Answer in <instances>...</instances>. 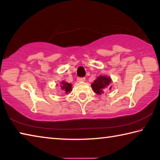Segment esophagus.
Wrapping results in <instances>:
<instances>
[{
    "mask_svg": "<svg viewBox=\"0 0 160 160\" xmlns=\"http://www.w3.org/2000/svg\"><path fill=\"white\" fill-rule=\"evenodd\" d=\"M77 80H78V82H85V78H78Z\"/></svg>",
    "mask_w": 160,
    "mask_h": 160,
    "instance_id": "esophagus-1",
    "label": "esophagus"
}]
</instances>
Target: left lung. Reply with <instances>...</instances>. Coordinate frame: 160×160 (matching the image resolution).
Wrapping results in <instances>:
<instances>
[{
  "mask_svg": "<svg viewBox=\"0 0 160 160\" xmlns=\"http://www.w3.org/2000/svg\"><path fill=\"white\" fill-rule=\"evenodd\" d=\"M112 82L111 78L107 75H100L97 78L94 82L92 84V88L93 91L96 94L98 95L104 94L106 92V89L108 88L109 89H111L112 87L110 86V83Z\"/></svg>",
  "mask_w": 160,
  "mask_h": 160,
  "instance_id": "obj_1",
  "label": "left lung"
}]
</instances>
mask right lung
I'll return each instance as SVG.
<instances>
[{"label":"right lung","instance_id":"obj_1","mask_svg":"<svg viewBox=\"0 0 160 160\" xmlns=\"http://www.w3.org/2000/svg\"><path fill=\"white\" fill-rule=\"evenodd\" d=\"M60 88L62 89L63 92L66 93V94H68V93H70L72 90V85L71 83H68L66 81L63 80L60 82Z\"/></svg>","mask_w":160,"mask_h":160}]
</instances>
